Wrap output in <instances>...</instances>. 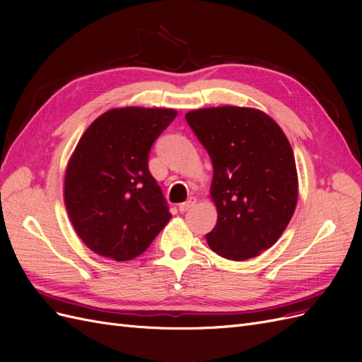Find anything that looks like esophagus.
Returning a JSON list of instances; mask_svg holds the SVG:
<instances>
[{
	"label": "esophagus",
	"instance_id": "esophagus-1",
	"mask_svg": "<svg viewBox=\"0 0 362 362\" xmlns=\"http://www.w3.org/2000/svg\"><path fill=\"white\" fill-rule=\"evenodd\" d=\"M194 204H196V199H194V198H190V199H187L185 202L180 204L178 210H180V213H185V211H189L190 208H192Z\"/></svg>",
	"mask_w": 362,
	"mask_h": 362
}]
</instances>
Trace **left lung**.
I'll use <instances>...</instances> for the list:
<instances>
[{
    "instance_id": "left-lung-1",
    "label": "left lung",
    "mask_w": 362,
    "mask_h": 362,
    "mask_svg": "<svg viewBox=\"0 0 362 362\" xmlns=\"http://www.w3.org/2000/svg\"><path fill=\"white\" fill-rule=\"evenodd\" d=\"M213 161L211 201L217 223L206 242L233 261L275 245L298 204V170L281 127L250 107H210L185 115Z\"/></svg>"
}]
</instances>
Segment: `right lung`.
<instances>
[{"label":"right lung","instance_id":"add662e5","mask_svg":"<svg viewBox=\"0 0 362 362\" xmlns=\"http://www.w3.org/2000/svg\"><path fill=\"white\" fill-rule=\"evenodd\" d=\"M177 115L173 108H112L76 144L64 172V205L75 233L95 254L133 259L170 221L148 156Z\"/></svg>","mask_w":362,"mask_h":362}]
</instances>
